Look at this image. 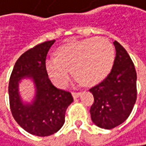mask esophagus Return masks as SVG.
<instances>
[{
	"instance_id": "1",
	"label": "esophagus",
	"mask_w": 146,
	"mask_h": 146,
	"mask_svg": "<svg viewBox=\"0 0 146 146\" xmlns=\"http://www.w3.org/2000/svg\"><path fill=\"white\" fill-rule=\"evenodd\" d=\"M72 95H73V98L76 99V98H78V97L81 95V92H72Z\"/></svg>"
}]
</instances>
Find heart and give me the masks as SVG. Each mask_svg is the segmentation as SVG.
<instances>
[{
	"label": "heart",
	"instance_id": "b5f03b06",
	"mask_svg": "<svg viewBox=\"0 0 146 146\" xmlns=\"http://www.w3.org/2000/svg\"><path fill=\"white\" fill-rule=\"evenodd\" d=\"M56 58L45 59L48 77L56 87L62 88L69 75V69L77 81L93 85L103 80L115 60V48L104 38H89L58 47Z\"/></svg>",
	"mask_w": 146,
	"mask_h": 146
}]
</instances>
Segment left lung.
<instances>
[{"mask_svg":"<svg viewBox=\"0 0 146 146\" xmlns=\"http://www.w3.org/2000/svg\"><path fill=\"white\" fill-rule=\"evenodd\" d=\"M116 58L111 73L90 92L94 102L90 109L93 123L110 130L123 123L136 101V72L131 57L117 41L113 42Z\"/></svg>","mask_w":146,"mask_h":146,"instance_id":"obj_1","label":"left lung"}]
</instances>
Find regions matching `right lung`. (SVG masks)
<instances>
[{"mask_svg":"<svg viewBox=\"0 0 146 146\" xmlns=\"http://www.w3.org/2000/svg\"><path fill=\"white\" fill-rule=\"evenodd\" d=\"M55 40L39 44L25 52L16 61L9 82V99L12 116L22 128L31 135L48 136L56 133L65 121V111L73 102L69 92L55 88L44 68L48 52ZM23 78L31 79L36 96L24 103L19 92Z\"/></svg>","mask_w":146,"mask_h":146,"instance_id":"add662e5","label":"right lung"}]
</instances>
